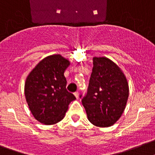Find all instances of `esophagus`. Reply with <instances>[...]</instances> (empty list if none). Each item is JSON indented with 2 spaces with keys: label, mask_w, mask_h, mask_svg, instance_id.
I'll use <instances>...</instances> for the list:
<instances>
[{
  "label": "esophagus",
  "mask_w": 155,
  "mask_h": 155,
  "mask_svg": "<svg viewBox=\"0 0 155 155\" xmlns=\"http://www.w3.org/2000/svg\"><path fill=\"white\" fill-rule=\"evenodd\" d=\"M74 95H75V97L78 99V97H79V93H78V92H75Z\"/></svg>",
  "instance_id": "esophagus-1"
}]
</instances>
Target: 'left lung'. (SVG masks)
I'll use <instances>...</instances> for the list:
<instances>
[{
    "instance_id": "1",
    "label": "left lung",
    "mask_w": 155,
    "mask_h": 155,
    "mask_svg": "<svg viewBox=\"0 0 155 155\" xmlns=\"http://www.w3.org/2000/svg\"><path fill=\"white\" fill-rule=\"evenodd\" d=\"M93 72L82 104L91 124L108 127L124 111L129 86L126 76L115 62L106 57H93Z\"/></svg>"
}]
</instances>
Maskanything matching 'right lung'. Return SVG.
I'll list each match as a JSON object with an SVG mask.
<instances>
[{
    "label": "right lung",
    "instance_id": "add662e5",
    "mask_svg": "<svg viewBox=\"0 0 155 155\" xmlns=\"http://www.w3.org/2000/svg\"><path fill=\"white\" fill-rule=\"evenodd\" d=\"M70 62L61 55L45 57L26 78L25 96L31 112L41 124L51 125L62 120L71 102L76 100L66 90L64 72Z\"/></svg>",
    "mask_w": 155,
    "mask_h": 155
}]
</instances>
